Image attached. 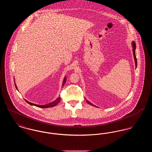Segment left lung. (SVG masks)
Returning <instances> with one entry per match:
<instances>
[{
    "label": "left lung",
    "mask_w": 152,
    "mask_h": 152,
    "mask_svg": "<svg viewBox=\"0 0 152 152\" xmlns=\"http://www.w3.org/2000/svg\"><path fill=\"white\" fill-rule=\"evenodd\" d=\"M132 47H133V56H134V60H135V64H136V66L137 67V58H136V43L134 42H132ZM87 102L90 105H94L92 103H91L89 101L87 100Z\"/></svg>",
    "instance_id": "1"
}]
</instances>
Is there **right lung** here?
<instances>
[{"label":"right lung","instance_id":"1","mask_svg":"<svg viewBox=\"0 0 152 152\" xmlns=\"http://www.w3.org/2000/svg\"><path fill=\"white\" fill-rule=\"evenodd\" d=\"M66 76H65V77H64V79L63 80V84H62V87H63L64 86V84L65 83V81H66ZM15 87H16V88L18 89V88H17V86H16V85L15 84ZM26 101L27 102V103H28L30 105H34V106H36V107H39V108H50V107H54V106H55V105H56L57 104H58V103L60 101V97H58V99L55 100V101H53V102H50V103H49V104H46V105H37V104H33V103H32V102H30L29 101H27V100H26Z\"/></svg>","mask_w":152,"mask_h":152}]
</instances>
